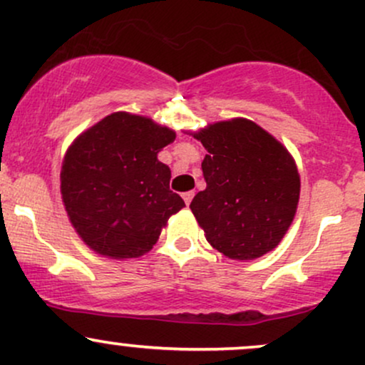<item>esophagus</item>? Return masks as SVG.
Returning a JSON list of instances; mask_svg holds the SVG:
<instances>
[{"label": "esophagus", "instance_id": "1", "mask_svg": "<svg viewBox=\"0 0 365 365\" xmlns=\"http://www.w3.org/2000/svg\"><path fill=\"white\" fill-rule=\"evenodd\" d=\"M183 197V200H185V204L188 206V204L192 202V199H194V190H190V192H185V194L182 195Z\"/></svg>", "mask_w": 365, "mask_h": 365}]
</instances>
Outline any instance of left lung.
I'll return each mask as SVG.
<instances>
[{
    "label": "left lung",
    "mask_w": 365,
    "mask_h": 365,
    "mask_svg": "<svg viewBox=\"0 0 365 365\" xmlns=\"http://www.w3.org/2000/svg\"><path fill=\"white\" fill-rule=\"evenodd\" d=\"M207 154L206 188L190 202L207 242L230 259L261 257L279 244L295 216V161L254 121H220L195 133Z\"/></svg>",
    "instance_id": "1"
}]
</instances>
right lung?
I'll return each mask as SVG.
<instances>
[{
    "label": "right lung",
    "instance_id": "obj_1",
    "mask_svg": "<svg viewBox=\"0 0 365 365\" xmlns=\"http://www.w3.org/2000/svg\"><path fill=\"white\" fill-rule=\"evenodd\" d=\"M173 140V130L153 120L113 113L70 145L61 168L63 202L92 250L139 257L153 249L170 216L185 207L170 190V168L158 159Z\"/></svg>",
    "mask_w": 365,
    "mask_h": 365
}]
</instances>
